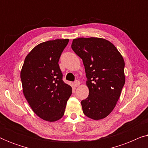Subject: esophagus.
Wrapping results in <instances>:
<instances>
[{"label": "esophagus", "mask_w": 148, "mask_h": 148, "mask_svg": "<svg viewBox=\"0 0 148 148\" xmlns=\"http://www.w3.org/2000/svg\"><path fill=\"white\" fill-rule=\"evenodd\" d=\"M74 85H75V87H77V86H79V85H80V82H79V81L76 80L75 82V83H74Z\"/></svg>", "instance_id": "1"}]
</instances>
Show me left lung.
Listing matches in <instances>:
<instances>
[{
    "mask_svg": "<svg viewBox=\"0 0 148 148\" xmlns=\"http://www.w3.org/2000/svg\"><path fill=\"white\" fill-rule=\"evenodd\" d=\"M71 48L85 66L88 97L81 102L84 114L94 120L113 110L125 83V61L113 44L100 38L73 39Z\"/></svg>",
    "mask_w": 148,
    "mask_h": 148,
    "instance_id": "1",
    "label": "left lung"
}]
</instances>
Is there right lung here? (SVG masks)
<instances>
[{"label":"right lung","instance_id":"obj_1","mask_svg":"<svg viewBox=\"0 0 148 148\" xmlns=\"http://www.w3.org/2000/svg\"><path fill=\"white\" fill-rule=\"evenodd\" d=\"M69 39L49 40L26 56L21 71L23 92L35 114L49 122L63 116L72 88L62 80L58 60Z\"/></svg>","mask_w":148,"mask_h":148}]
</instances>
